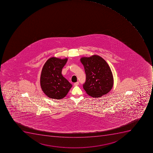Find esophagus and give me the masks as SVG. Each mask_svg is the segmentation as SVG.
<instances>
[{"label":"esophagus","mask_w":153,"mask_h":153,"mask_svg":"<svg viewBox=\"0 0 153 153\" xmlns=\"http://www.w3.org/2000/svg\"><path fill=\"white\" fill-rule=\"evenodd\" d=\"M79 82H75L74 83V86H77V85H79Z\"/></svg>","instance_id":"esophagus-1"}]
</instances>
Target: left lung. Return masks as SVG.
I'll use <instances>...</instances> for the list:
<instances>
[{
	"label": "left lung",
	"mask_w": 153,
	"mask_h": 153,
	"mask_svg": "<svg viewBox=\"0 0 153 153\" xmlns=\"http://www.w3.org/2000/svg\"><path fill=\"white\" fill-rule=\"evenodd\" d=\"M80 61L86 76L83 87L87 94L97 98L108 93L113 88L114 78L106 61L97 55L81 57Z\"/></svg>",
	"instance_id": "left-lung-1"
}]
</instances>
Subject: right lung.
Masks as SVG:
<instances>
[{
	"label": "right lung",
	"mask_w": 153,
	"mask_h": 153,
	"mask_svg": "<svg viewBox=\"0 0 153 153\" xmlns=\"http://www.w3.org/2000/svg\"><path fill=\"white\" fill-rule=\"evenodd\" d=\"M68 59L52 57L44 64L40 76V86L48 97L61 100L66 96L72 85L63 76L62 69Z\"/></svg>",
	"instance_id": "obj_1"
}]
</instances>
